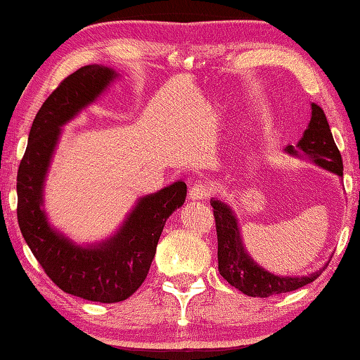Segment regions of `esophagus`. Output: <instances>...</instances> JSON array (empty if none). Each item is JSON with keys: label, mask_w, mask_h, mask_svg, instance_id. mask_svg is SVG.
I'll return each mask as SVG.
<instances>
[{"label": "esophagus", "mask_w": 360, "mask_h": 360, "mask_svg": "<svg viewBox=\"0 0 360 360\" xmlns=\"http://www.w3.org/2000/svg\"><path fill=\"white\" fill-rule=\"evenodd\" d=\"M212 195V188H209L205 184H193L188 190V198L192 201H201V200H207V198Z\"/></svg>", "instance_id": "esophagus-1"}]
</instances>
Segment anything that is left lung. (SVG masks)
I'll return each mask as SVG.
<instances>
[{
    "label": "left lung",
    "mask_w": 360,
    "mask_h": 360,
    "mask_svg": "<svg viewBox=\"0 0 360 360\" xmlns=\"http://www.w3.org/2000/svg\"><path fill=\"white\" fill-rule=\"evenodd\" d=\"M285 151L294 158L308 159L323 170L338 174L340 179L343 178L340 151L333 139L323 110L316 103H311V120L302 139L297 142L295 147L286 145ZM210 205L217 223L218 271L229 285L241 290L243 294L266 298L275 294L290 292L314 281L330 263L331 257L322 267H319V271L302 275V277L269 272L248 254L243 243L238 218L231 205L218 198H212Z\"/></svg>",
    "instance_id": "left-lung-1"
}]
</instances>
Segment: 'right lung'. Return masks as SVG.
Instances as JSON below:
<instances>
[{
	"label": "right lung",
	"mask_w": 360,
	"mask_h": 360,
	"mask_svg": "<svg viewBox=\"0 0 360 360\" xmlns=\"http://www.w3.org/2000/svg\"><path fill=\"white\" fill-rule=\"evenodd\" d=\"M117 77L112 68L89 65L60 83L37 112L17 176L20 231L37 262L66 294L101 303L124 302L139 289L168 217L187 196L184 181L141 196L116 232L89 244L72 241L49 223L44 184L62 127L93 105Z\"/></svg>",
	"instance_id": "1"
}]
</instances>
